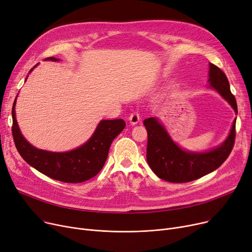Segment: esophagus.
<instances>
[{"label":"esophagus","instance_id":"34e87169","mask_svg":"<svg viewBox=\"0 0 252 252\" xmlns=\"http://www.w3.org/2000/svg\"><path fill=\"white\" fill-rule=\"evenodd\" d=\"M128 121H129L130 125H133V126L137 125L140 122V114L138 112L130 113V115L128 117Z\"/></svg>","mask_w":252,"mask_h":252}]
</instances>
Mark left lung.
Returning a JSON list of instances; mask_svg holds the SVG:
<instances>
[{
	"mask_svg": "<svg viewBox=\"0 0 252 252\" xmlns=\"http://www.w3.org/2000/svg\"><path fill=\"white\" fill-rule=\"evenodd\" d=\"M208 87L215 89L238 113L228 78L213 63H209ZM144 126L148 133L147 162L158 178L171 183H187L213 173L230 155L236 136L235 118L227 139L220 145L207 151L193 152L180 147L157 117L146 118Z\"/></svg>",
	"mask_w": 252,
	"mask_h": 252,
	"instance_id": "left-lung-1",
	"label": "left lung"
}]
</instances>
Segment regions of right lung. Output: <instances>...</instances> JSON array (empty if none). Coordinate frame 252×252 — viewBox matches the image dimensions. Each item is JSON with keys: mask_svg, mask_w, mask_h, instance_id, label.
Listing matches in <instances>:
<instances>
[{"mask_svg": "<svg viewBox=\"0 0 252 252\" xmlns=\"http://www.w3.org/2000/svg\"><path fill=\"white\" fill-rule=\"evenodd\" d=\"M46 61H59L49 57ZM38 64L30 70V73ZM28 79L26 76L25 81ZM18 96V95H17ZM15 98L12 108V134L15 146L23 159L31 166L52 179L65 183H82L95 177L105 164L112 141L126 126L124 119H102L92 137L82 146L66 152H52L38 149L21 134L16 121Z\"/></svg>", "mask_w": 252, "mask_h": 252, "instance_id": "add662e5", "label": "right lung"}]
</instances>
